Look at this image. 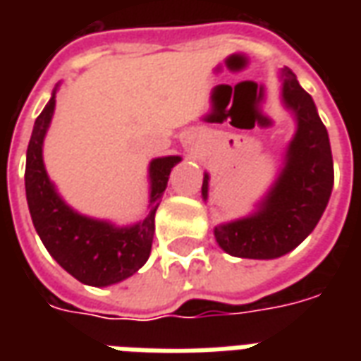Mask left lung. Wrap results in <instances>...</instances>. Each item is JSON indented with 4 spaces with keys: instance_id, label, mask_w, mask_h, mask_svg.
Here are the masks:
<instances>
[{
    "instance_id": "1",
    "label": "left lung",
    "mask_w": 361,
    "mask_h": 361,
    "mask_svg": "<svg viewBox=\"0 0 361 361\" xmlns=\"http://www.w3.org/2000/svg\"><path fill=\"white\" fill-rule=\"evenodd\" d=\"M282 98L298 119L286 166L255 214L214 228L222 250L243 259H274L298 247L317 226L333 191L331 142L317 108L290 69L282 71ZM209 193L204 173L203 199Z\"/></svg>"
}]
</instances>
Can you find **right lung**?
Instances as JSON below:
<instances>
[{
	"label": "right lung",
	"mask_w": 361,
	"mask_h": 361,
	"mask_svg": "<svg viewBox=\"0 0 361 361\" xmlns=\"http://www.w3.org/2000/svg\"><path fill=\"white\" fill-rule=\"evenodd\" d=\"M56 106V92L36 118L27 149L25 189L36 232L50 255L71 276L89 286H110L139 271L150 255L154 212L180 157L150 162V204L147 219L129 228L87 219L69 209L48 180L42 160L44 135Z\"/></svg>",
	"instance_id": "1"
}]
</instances>
